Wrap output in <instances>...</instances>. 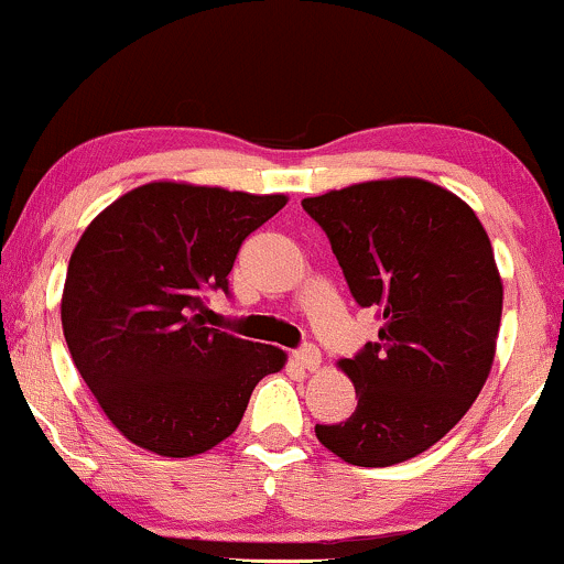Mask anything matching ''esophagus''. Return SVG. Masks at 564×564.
<instances>
[{"label": "esophagus", "mask_w": 564, "mask_h": 564, "mask_svg": "<svg viewBox=\"0 0 564 564\" xmlns=\"http://www.w3.org/2000/svg\"><path fill=\"white\" fill-rule=\"evenodd\" d=\"M291 358H294L296 366L307 368V371H318L321 368V352H318V347H313V345L294 349V352H291Z\"/></svg>", "instance_id": "34e87169"}]
</instances>
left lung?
<instances>
[{
  "label": "left lung",
  "instance_id": "obj_1",
  "mask_svg": "<svg viewBox=\"0 0 564 564\" xmlns=\"http://www.w3.org/2000/svg\"><path fill=\"white\" fill-rule=\"evenodd\" d=\"M302 206L326 230L355 302L381 313L379 339L339 360L358 408L315 435L355 467L408 462L462 422L494 366L503 304L494 246L469 204L419 177Z\"/></svg>",
  "mask_w": 564,
  "mask_h": 564
}]
</instances>
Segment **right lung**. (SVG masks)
Returning <instances> with one entry per match:
<instances>
[{
  "mask_svg": "<svg viewBox=\"0 0 564 564\" xmlns=\"http://www.w3.org/2000/svg\"><path fill=\"white\" fill-rule=\"evenodd\" d=\"M286 200L164 180L116 198L82 232L63 334L129 443L170 458L212 451L241 424L257 381L286 364L283 349L204 321V296L228 291L246 236Z\"/></svg>",
  "mask_w": 564,
  "mask_h": 564,
  "instance_id": "1",
  "label": "right lung"
}]
</instances>
